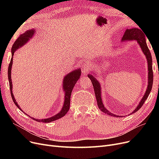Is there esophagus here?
I'll return each mask as SVG.
<instances>
[{
    "mask_svg": "<svg viewBox=\"0 0 159 159\" xmlns=\"http://www.w3.org/2000/svg\"><path fill=\"white\" fill-rule=\"evenodd\" d=\"M89 69H90V66L88 63H85L82 66V71L84 73H87L89 70Z\"/></svg>",
    "mask_w": 159,
    "mask_h": 159,
    "instance_id": "obj_1",
    "label": "esophagus"
}]
</instances>
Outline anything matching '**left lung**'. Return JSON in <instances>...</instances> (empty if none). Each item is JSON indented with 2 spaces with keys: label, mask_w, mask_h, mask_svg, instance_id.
Returning <instances> with one entry per match:
<instances>
[{
  "label": "left lung",
  "mask_w": 159,
  "mask_h": 159,
  "mask_svg": "<svg viewBox=\"0 0 159 159\" xmlns=\"http://www.w3.org/2000/svg\"><path fill=\"white\" fill-rule=\"evenodd\" d=\"M131 41V40H136L137 42V43L140 46V48H141L142 52H143L144 54L147 62H148V87L146 89V92L143 97L140 100V101L139 104H138L137 107L135 108V109L133 110L129 115H131L132 113H134L136 111H137L140 108L143 106L144 104V102L146 101V100L147 99L148 97L149 96L150 92L152 91V86H153V69H152V55L151 53H150L149 49L147 46L146 44V36L144 35V33H143L142 29H139L137 28H132L129 29H126V31L124 32V34L122 38V43L124 41ZM94 74L95 73H93ZM95 75H93V74H88V77L91 80V82H92L94 91H95V94L97 99V105L98 107L100 110H101L102 112L113 116H116V117H122V116H119V115H115L111 112L108 111L106 108L104 107L103 102H102V97H101V84H100L99 81L95 77Z\"/></svg>",
  "instance_id": "left-lung-1"
}]
</instances>
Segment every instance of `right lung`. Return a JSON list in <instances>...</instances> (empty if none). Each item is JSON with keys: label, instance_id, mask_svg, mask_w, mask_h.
<instances>
[{"label": "right lung", "instance_id": "add662e5", "mask_svg": "<svg viewBox=\"0 0 159 159\" xmlns=\"http://www.w3.org/2000/svg\"><path fill=\"white\" fill-rule=\"evenodd\" d=\"M35 29H31V30H27L26 32H24L23 34L20 35V37L16 40V41L15 42L11 48V58L10 63L9 64V67H8V71H7L8 80H9L10 89L13 101L14 102L16 106L22 112L24 111L21 110V108L20 107L17 102H16L15 101V98L14 97V95L13 94V91H12L13 86H12L11 74V68H12V64H13V57L14 55V53L16 51V50L19 49L20 48L22 47L23 46H24V44H26L33 37V36L35 35ZM80 75H81V70L79 68V69H77L72 71L68 74H67L64 77L63 82H62V88L64 91V104L62 106V109L59 113H58L57 114H56L53 116H51V117L44 119H35V118L31 117V116L30 118H31L33 120H35L36 121H38L39 122H42L48 123V122H51L54 120H56L58 119H61L62 117V116H64L70 109V98H71V94L72 92V90H73V88H74V86L75 85V84H76V82L79 79ZM25 114L27 115L26 113Z\"/></svg>", "mask_w": 159, "mask_h": 159}]
</instances>
